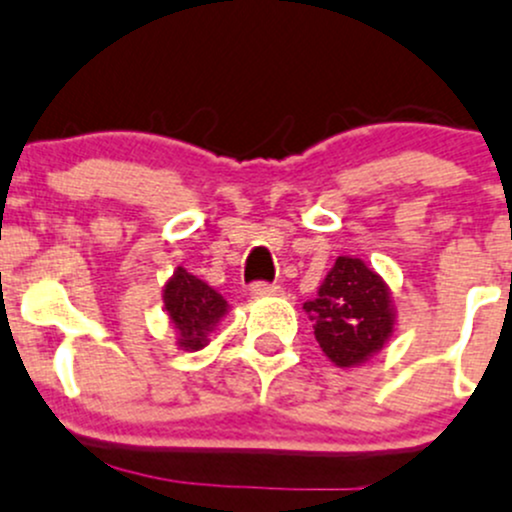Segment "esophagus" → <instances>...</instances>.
I'll return each instance as SVG.
<instances>
[{"mask_svg": "<svg viewBox=\"0 0 512 512\" xmlns=\"http://www.w3.org/2000/svg\"><path fill=\"white\" fill-rule=\"evenodd\" d=\"M250 292L252 297H270V294L282 292V287H277V284H270V282H252Z\"/></svg>", "mask_w": 512, "mask_h": 512, "instance_id": "obj_1", "label": "esophagus"}]
</instances>
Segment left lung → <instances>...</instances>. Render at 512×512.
Wrapping results in <instances>:
<instances>
[{"instance_id": "1", "label": "left lung", "mask_w": 512, "mask_h": 512, "mask_svg": "<svg viewBox=\"0 0 512 512\" xmlns=\"http://www.w3.org/2000/svg\"><path fill=\"white\" fill-rule=\"evenodd\" d=\"M304 309L314 321L321 351L341 368L363 363L392 333L390 294L383 279L353 257H338Z\"/></svg>"}]
</instances>
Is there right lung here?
<instances>
[{
    "instance_id": "1",
    "label": "right lung",
    "mask_w": 512,
    "mask_h": 512,
    "mask_svg": "<svg viewBox=\"0 0 512 512\" xmlns=\"http://www.w3.org/2000/svg\"><path fill=\"white\" fill-rule=\"evenodd\" d=\"M164 306L171 324L181 333V346L186 351H198L206 346L208 331H213L228 304L206 282L186 270H176L164 289Z\"/></svg>"
}]
</instances>
